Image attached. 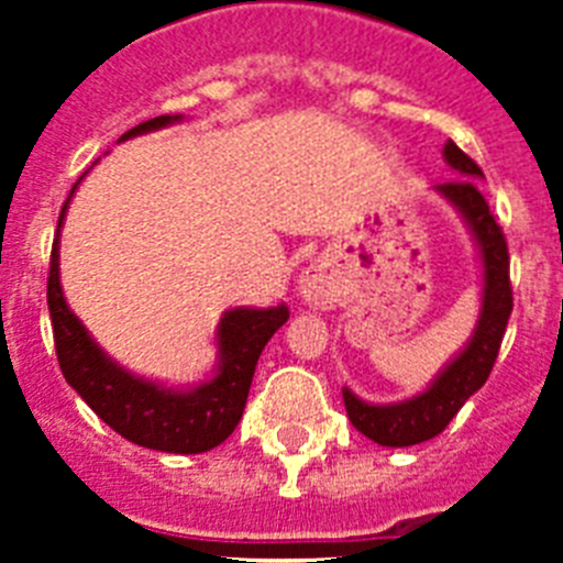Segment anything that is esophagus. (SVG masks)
Wrapping results in <instances>:
<instances>
[{"label":"esophagus","mask_w":563,"mask_h":563,"mask_svg":"<svg viewBox=\"0 0 563 563\" xmlns=\"http://www.w3.org/2000/svg\"><path fill=\"white\" fill-rule=\"evenodd\" d=\"M298 292L305 296L307 305L324 307L332 301V292H335V285H332V276L321 265H310L301 276H298Z\"/></svg>","instance_id":"esophagus-1"}]
</instances>
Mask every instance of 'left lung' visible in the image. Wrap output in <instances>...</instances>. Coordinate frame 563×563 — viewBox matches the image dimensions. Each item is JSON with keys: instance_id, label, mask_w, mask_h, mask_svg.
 <instances>
[{"instance_id": "8db88e82", "label": "left lung", "mask_w": 563, "mask_h": 563, "mask_svg": "<svg viewBox=\"0 0 563 563\" xmlns=\"http://www.w3.org/2000/svg\"><path fill=\"white\" fill-rule=\"evenodd\" d=\"M442 154H445V163L460 174V180L442 183L437 186V191L462 213V220L467 222L476 239L482 258V310L474 338L422 395L402 402L375 406V402L352 395L350 389H343V406H346L352 426L372 442L389 445V449L417 445V442H426L445 431V426L454 420L467 397L485 386L496 355H499L507 318L514 312L510 256H507L505 233L494 220L490 206L485 202L479 183H476L482 177V168L454 141L445 143Z\"/></svg>"}]
</instances>
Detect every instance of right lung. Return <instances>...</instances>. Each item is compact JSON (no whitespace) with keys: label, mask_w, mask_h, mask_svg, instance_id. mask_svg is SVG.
<instances>
[{"label":"right lung","mask_w":563,"mask_h":563,"mask_svg":"<svg viewBox=\"0 0 563 563\" xmlns=\"http://www.w3.org/2000/svg\"><path fill=\"white\" fill-rule=\"evenodd\" d=\"M177 121H183L180 114H161L129 129L121 141ZM69 197L58 217V231L64 225ZM47 307L53 318L58 366L69 386L84 397V402L109 429L126 437L134 445L166 451V454H202V451L217 449L233 434L245 411L258 355L273 332L290 318L285 305L267 307V310H253V307L228 310L217 330L220 363L211 380L194 389H166L161 383L143 380L118 366L73 316L64 301L62 282H58V233L49 253Z\"/></svg>","instance_id":"obj_1"}]
</instances>
